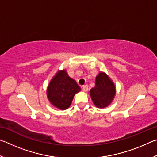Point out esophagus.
<instances>
[{
    "label": "esophagus",
    "mask_w": 157,
    "mask_h": 157,
    "mask_svg": "<svg viewBox=\"0 0 157 157\" xmlns=\"http://www.w3.org/2000/svg\"><path fill=\"white\" fill-rule=\"evenodd\" d=\"M88 85L87 84H85V85H83L82 86V90H83V91L84 92H86L87 91H88Z\"/></svg>",
    "instance_id": "esophagus-1"
}]
</instances>
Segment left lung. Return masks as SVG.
<instances>
[{
  "label": "left lung",
  "instance_id": "obj_1",
  "mask_svg": "<svg viewBox=\"0 0 157 157\" xmlns=\"http://www.w3.org/2000/svg\"><path fill=\"white\" fill-rule=\"evenodd\" d=\"M90 95L94 105L98 108L109 105L116 95L113 82L105 73L100 72L95 78V85L90 90Z\"/></svg>",
  "mask_w": 157,
  "mask_h": 157
}]
</instances>
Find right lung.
Segmentation results:
<instances>
[{
	"label": "right lung",
	"instance_id": "right-lung-1",
	"mask_svg": "<svg viewBox=\"0 0 157 157\" xmlns=\"http://www.w3.org/2000/svg\"><path fill=\"white\" fill-rule=\"evenodd\" d=\"M80 87L65 70L59 71L50 82L47 89V97L54 107L61 110L68 109L74 95L80 91Z\"/></svg>",
	"mask_w": 157,
	"mask_h": 157
}]
</instances>
